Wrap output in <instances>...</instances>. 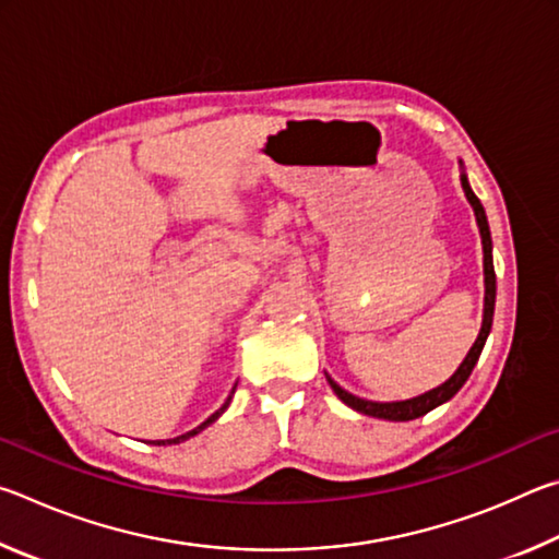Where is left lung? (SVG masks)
<instances>
[{"label": "left lung", "instance_id": "obj_1", "mask_svg": "<svg viewBox=\"0 0 559 559\" xmlns=\"http://www.w3.org/2000/svg\"><path fill=\"white\" fill-rule=\"evenodd\" d=\"M461 187H463V194H466L468 204L473 206V214H476V224H478V231H480V243H484V320H480V330H478V337L476 343L471 345V349L463 357V362L459 365V370L453 372L447 382L433 386V390L424 392L419 396H412V400H402V402H372V400H362V396H355L349 394L347 390H343L333 377H328V384L333 386V392L337 394L340 402H345L349 409H355L359 414H367V416H374V419H384V421H412V419H419V416L429 414L431 409H437V406L447 404L453 394H456L466 380L473 372V367H476L480 353H484V345L490 335V325H493V310H496V269H493V241H490V229H488V219H486V210L484 204L476 194H473V189L468 185V177H466V169H463L461 163Z\"/></svg>", "mask_w": 559, "mask_h": 559}]
</instances>
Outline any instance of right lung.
<instances>
[{
	"label": "right lung",
	"mask_w": 559,
	"mask_h": 559,
	"mask_svg": "<svg viewBox=\"0 0 559 559\" xmlns=\"http://www.w3.org/2000/svg\"><path fill=\"white\" fill-rule=\"evenodd\" d=\"M234 392H236V384H234V390H231V394L229 396H226V402L219 406V409H216L212 416H210V419H206V421H202L200 424V427H197V429H192V431H187V433H182V437H175V439H159V441H155L157 443V447H167V443H182V441H187V439H192V437H197V433H200V431H204L206 427H210V424H214L216 419H219V416L226 412V409H229V404H231V396H234Z\"/></svg>",
	"instance_id": "1"
}]
</instances>
